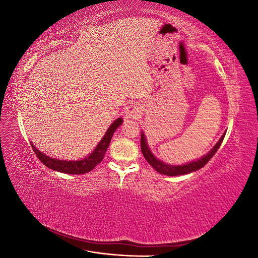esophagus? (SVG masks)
<instances>
[{
  "instance_id": "34e87169",
  "label": "esophagus",
  "mask_w": 258,
  "mask_h": 258,
  "mask_svg": "<svg viewBox=\"0 0 258 258\" xmlns=\"http://www.w3.org/2000/svg\"><path fill=\"white\" fill-rule=\"evenodd\" d=\"M124 114H126L127 118L137 119L138 117L140 116V114H141V112H140L139 104H137V103H130L126 107V112H124Z\"/></svg>"
}]
</instances>
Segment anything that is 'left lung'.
<instances>
[{"label":"left lung","mask_w":258,"mask_h":258,"mask_svg":"<svg viewBox=\"0 0 258 258\" xmlns=\"http://www.w3.org/2000/svg\"><path fill=\"white\" fill-rule=\"evenodd\" d=\"M225 135H226V132L222 136V138L218 140V142L214 145L212 150H211L206 156H204V157L198 159L197 161H191V162L186 163V165H183V166H171V165H168V163L162 162L158 158H156L153 155V153L151 152L150 148H148V146H147V142H146V139H145V136L143 132L141 134V151H142V154L144 156V158L146 159V161L150 163V165L160 174H165V175H169V176L188 174L190 172H194V171H197V170L201 169L202 167H205L207 165L208 161L212 158L215 155V153L218 151V148H220L223 140L225 138Z\"/></svg>","instance_id":"left-lung-1"}]
</instances>
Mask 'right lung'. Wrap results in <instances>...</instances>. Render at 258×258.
<instances>
[{
    "instance_id": "right-lung-1",
    "label": "right lung",
    "mask_w": 258,
    "mask_h": 258,
    "mask_svg": "<svg viewBox=\"0 0 258 258\" xmlns=\"http://www.w3.org/2000/svg\"><path fill=\"white\" fill-rule=\"evenodd\" d=\"M121 123H122V118H117L111 124L110 128L106 130L104 137L96 146L93 152L82 160L70 161V160H59L56 158H50L48 156H46L42 152L38 151L33 144H31V146H32L34 153L37 156V158L49 169H52L54 171H58V172H62V173H68V174H84V173L89 172V171H91L93 168H95L98 163L102 161V159L104 158L105 152L107 151V147L110 145L113 134Z\"/></svg>"
}]
</instances>
